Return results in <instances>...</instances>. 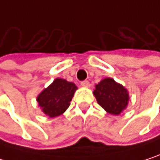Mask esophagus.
<instances>
[{
    "mask_svg": "<svg viewBox=\"0 0 160 160\" xmlns=\"http://www.w3.org/2000/svg\"><path fill=\"white\" fill-rule=\"evenodd\" d=\"M80 84H81V86H83V87H90V82H89L88 80H83V81L80 82Z\"/></svg>",
    "mask_w": 160,
    "mask_h": 160,
    "instance_id": "1",
    "label": "esophagus"
}]
</instances>
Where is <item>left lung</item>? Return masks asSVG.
I'll return each mask as SVG.
<instances>
[{"instance_id":"obj_1","label":"left lung","mask_w":160,"mask_h":160,"mask_svg":"<svg viewBox=\"0 0 160 160\" xmlns=\"http://www.w3.org/2000/svg\"><path fill=\"white\" fill-rule=\"evenodd\" d=\"M93 94L97 103L111 115H119L128 106V91L111 78H106L96 84Z\"/></svg>"}]
</instances>
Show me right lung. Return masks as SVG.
<instances>
[{
  "label": "right lung",
  "mask_w": 160,
  "mask_h": 160,
  "mask_svg": "<svg viewBox=\"0 0 160 160\" xmlns=\"http://www.w3.org/2000/svg\"><path fill=\"white\" fill-rule=\"evenodd\" d=\"M77 89L73 82L57 78L38 95L37 102L45 115L58 117L68 109Z\"/></svg>",
  "instance_id": "add662e5"
}]
</instances>
